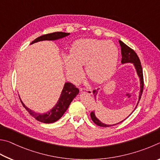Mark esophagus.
Instances as JSON below:
<instances>
[{"label": "esophagus", "instance_id": "obj_1", "mask_svg": "<svg viewBox=\"0 0 160 160\" xmlns=\"http://www.w3.org/2000/svg\"><path fill=\"white\" fill-rule=\"evenodd\" d=\"M80 91L82 93H88V95H91L93 93V92L91 90V89H86V88H80Z\"/></svg>", "mask_w": 160, "mask_h": 160}]
</instances>
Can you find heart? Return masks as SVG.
Here are the masks:
<instances>
[{
    "mask_svg": "<svg viewBox=\"0 0 160 160\" xmlns=\"http://www.w3.org/2000/svg\"><path fill=\"white\" fill-rule=\"evenodd\" d=\"M119 50L112 41L98 39H82L76 42L70 55H64L67 74L73 82L83 76L82 66L86 65L88 77L96 83L110 78L116 69Z\"/></svg>",
    "mask_w": 160,
    "mask_h": 160,
    "instance_id": "b5f03b06",
    "label": "heart"
}]
</instances>
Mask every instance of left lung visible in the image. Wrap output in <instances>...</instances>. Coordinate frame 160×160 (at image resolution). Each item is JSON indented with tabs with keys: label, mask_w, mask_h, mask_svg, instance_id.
<instances>
[{
	"label": "left lung",
	"mask_w": 160,
	"mask_h": 160,
	"mask_svg": "<svg viewBox=\"0 0 160 160\" xmlns=\"http://www.w3.org/2000/svg\"><path fill=\"white\" fill-rule=\"evenodd\" d=\"M119 42L120 46H121V50H122V64H127V63L133 64L134 68H135L136 71L137 75H138V77L140 79V93H139V97H138V102H137V105L135 108V109H136L137 105H138V104L140 100H141V98L142 93V91H143V86H144L143 74H142V66L141 64V61H140L139 58L138 57V55H137V54L133 50L131 49V48H129L128 46H127V45H126L124 43H123L122 41H119ZM99 90H100V88H98L97 90H93V93L94 97H95V100H96V97H97V95H98V93ZM133 112L131 113V114L133 113ZM91 117L95 124L98 126H99V127H112V126L120 124V123L124 122L126 119L128 118V117H127V118L123 120V121L120 122L119 123H117V124H104V123H102V122H100V120L97 118V117L96 116V114H95L94 111L91 112Z\"/></svg>",
	"instance_id": "left-lung-1"
}]
</instances>
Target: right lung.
<instances>
[{
    "label": "right lung",
    "mask_w": 160,
    "mask_h": 160,
    "mask_svg": "<svg viewBox=\"0 0 160 160\" xmlns=\"http://www.w3.org/2000/svg\"><path fill=\"white\" fill-rule=\"evenodd\" d=\"M69 33L65 32H54L48 33V34H45L36 38L34 41H33L31 43V45L43 41L59 40V39L66 37V36H69ZM78 92H79L78 89L76 88L75 86L73 85L72 83L69 82L65 83L64 85L62 91L61 92L60 98L58 99L55 105L50 110L42 114L36 113L35 112L31 110V109L28 108L24 104L23 102L22 101L20 98H19V99H20L22 105H23L25 109L36 120H38V121L41 122L46 123V124H50V123H54L57 122L58 119H60L62 117L64 112L68 109L70 103L72 102L74 98L78 94Z\"/></svg>",
    "instance_id": "right-lung-1"
}]
</instances>
